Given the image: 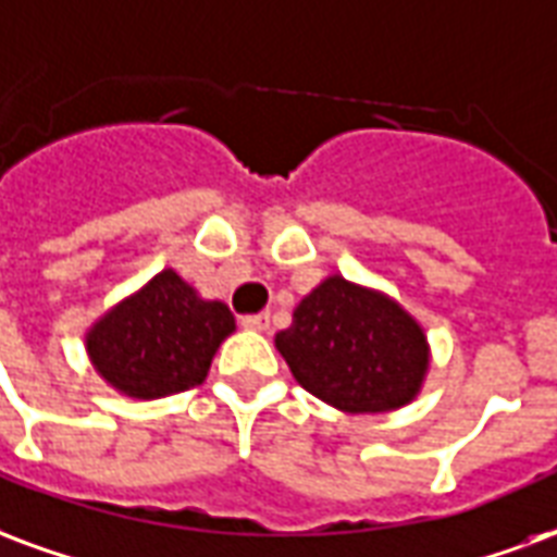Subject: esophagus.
<instances>
[{
  "instance_id": "34e87169",
  "label": "esophagus",
  "mask_w": 557,
  "mask_h": 557,
  "mask_svg": "<svg viewBox=\"0 0 557 557\" xmlns=\"http://www.w3.org/2000/svg\"><path fill=\"white\" fill-rule=\"evenodd\" d=\"M268 324H271V315H268V312L245 315V319H242V327H245V331H268Z\"/></svg>"
}]
</instances>
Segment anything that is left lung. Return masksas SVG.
Listing matches in <instances>:
<instances>
[{"instance_id":"obj_1","label":"left lung","mask_w":557,"mask_h":557,"mask_svg":"<svg viewBox=\"0 0 557 557\" xmlns=\"http://www.w3.org/2000/svg\"><path fill=\"white\" fill-rule=\"evenodd\" d=\"M274 345L307 393L351 416L407 407L431 369V342L416 315L342 274L304 295Z\"/></svg>"}]
</instances>
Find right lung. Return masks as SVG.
<instances>
[{
  "mask_svg": "<svg viewBox=\"0 0 557 557\" xmlns=\"http://www.w3.org/2000/svg\"><path fill=\"white\" fill-rule=\"evenodd\" d=\"M236 333L224 300H209L174 268L152 274L85 331L94 372L135 401L200 386L221 342Z\"/></svg>",
  "mask_w": 557,
  "mask_h": 557,
  "instance_id": "add662e5",
  "label": "right lung"
}]
</instances>
